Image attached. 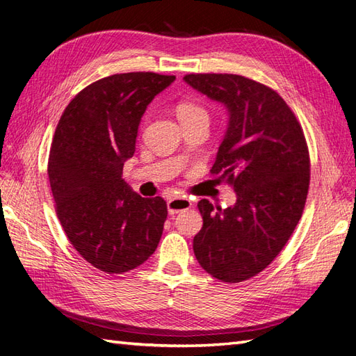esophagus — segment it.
Returning <instances> with one entry per match:
<instances>
[{"instance_id": "obj_1", "label": "esophagus", "mask_w": 356, "mask_h": 356, "mask_svg": "<svg viewBox=\"0 0 356 356\" xmlns=\"http://www.w3.org/2000/svg\"><path fill=\"white\" fill-rule=\"evenodd\" d=\"M193 206V203H191L189 198H185V197H176V198H171L168 200L167 203V207H168V213L170 215H176L179 212H184V211H188V209Z\"/></svg>"}]
</instances>
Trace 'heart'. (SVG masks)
Listing matches in <instances>:
<instances>
[{
	"instance_id": "obj_1",
	"label": "heart",
	"mask_w": 356,
	"mask_h": 356,
	"mask_svg": "<svg viewBox=\"0 0 356 356\" xmlns=\"http://www.w3.org/2000/svg\"><path fill=\"white\" fill-rule=\"evenodd\" d=\"M176 114L180 123L197 120V118H207L209 120V114L206 109L194 102H180L176 106Z\"/></svg>"
}]
</instances>
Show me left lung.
I'll list each match as a JSON object with an SVG mask.
<instances>
[{"mask_svg": "<svg viewBox=\"0 0 356 356\" xmlns=\"http://www.w3.org/2000/svg\"><path fill=\"white\" fill-rule=\"evenodd\" d=\"M185 83L229 109L211 172L232 185L234 206L198 202L194 254L212 277L241 282L273 261L304 212L309 154L296 115L275 90L233 74H189Z\"/></svg>", "mask_w": 356, "mask_h": 356, "instance_id": "1", "label": "left lung"}]
</instances>
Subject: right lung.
Here are the masks:
<instances>
[{
    "mask_svg": "<svg viewBox=\"0 0 356 356\" xmlns=\"http://www.w3.org/2000/svg\"><path fill=\"white\" fill-rule=\"evenodd\" d=\"M176 76L129 72L96 81L70 100L54 135L48 176L67 239L90 265L123 273L161 241L167 203L143 198L122 179L153 97Z\"/></svg>",
    "mask_w": 356,
    "mask_h": 356,
    "instance_id": "obj_1",
    "label": "right lung"
}]
</instances>
